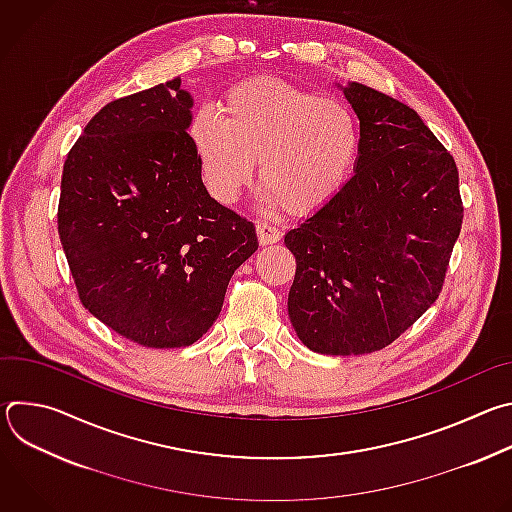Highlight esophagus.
Masks as SVG:
<instances>
[{
	"instance_id": "esophagus-1",
	"label": "esophagus",
	"mask_w": 512,
	"mask_h": 512,
	"mask_svg": "<svg viewBox=\"0 0 512 512\" xmlns=\"http://www.w3.org/2000/svg\"><path fill=\"white\" fill-rule=\"evenodd\" d=\"M257 237H259L261 245H273V243H277L281 239V233L273 225L257 223Z\"/></svg>"
}]
</instances>
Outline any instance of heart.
<instances>
[{
	"label": "heart",
	"instance_id": "b5f03b06",
	"mask_svg": "<svg viewBox=\"0 0 512 512\" xmlns=\"http://www.w3.org/2000/svg\"><path fill=\"white\" fill-rule=\"evenodd\" d=\"M221 113H196L190 137L212 194L233 202L255 162L263 198L291 214H312L346 184L358 154L352 109L304 87L257 77L235 85Z\"/></svg>",
	"mask_w": 512,
	"mask_h": 512
}]
</instances>
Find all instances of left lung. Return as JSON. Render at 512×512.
<instances>
[{"label":"left lung","instance_id":"obj_1","mask_svg":"<svg viewBox=\"0 0 512 512\" xmlns=\"http://www.w3.org/2000/svg\"><path fill=\"white\" fill-rule=\"evenodd\" d=\"M360 119L354 176L285 235L296 257L287 312L320 354L389 346L437 300L464 206L454 156L405 103L344 89Z\"/></svg>","mask_w":512,"mask_h":512}]
</instances>
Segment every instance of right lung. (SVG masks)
I'll return each mask as SVG.
<instances>
[{
	"mask_svg": "<svg viewBox=\"0 0 512 512\" xmlns=\"http://www.w3.org/2000/svg\"><path fill=\"white\" fill-rule=\"evenodd\" d=\"M180 79L107 103L72 145L58 237L83 306L148 348L194 344L259 247L255 225L218 204L186 131Z\"/></svg>",
	"mask_w": 512,
	"mask_h": 512,
	"instance_id": "right-lung-1",
	"label": "right lung"
}]
</instances>
